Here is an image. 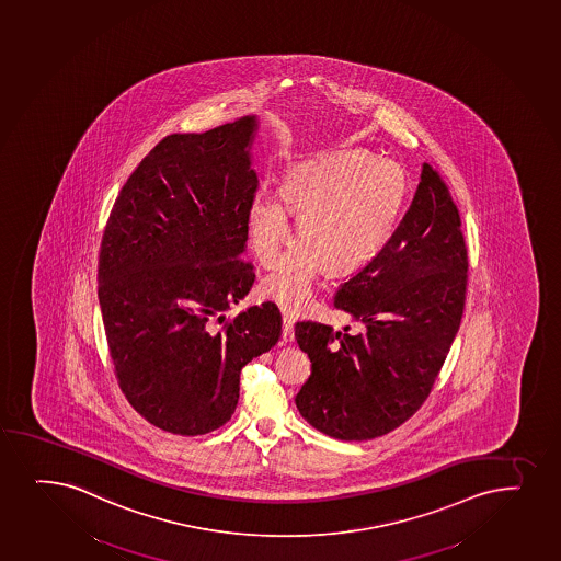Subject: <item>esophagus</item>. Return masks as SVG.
I'll return each mask as SVG.
<instances>
[{"mask_svg": "<svg viewBox=\"0 0 561 561\" xmlns=\"http://www.w3.org/2000/svg\"><path fill=\"white\" fill-rule=\"evenodd\" d=\"M283 341H294V320L288 314L283 316Z\"/></svg>", "mask_w": 561, "mask_h": 561, "instance_id": "34e87169", "label": "esophagus"}]
</instances>
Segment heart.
Listing matches in <instances>:
<instances>
[{"label": "heart", "instance_id": "heart-1", "mask_svg": "<svg viewBox=\"0 0 561 561\" xmlns=\"http://www.w3.org/2000/svg\"><path fill=\"white\" fill-rule=\"evenodd\" d=\"M407 198V175L387 159L363 151H342L291 168L280 194L262 188L249 209L252 252L273 270L291 228L288 211L297 213V241L277 273L262 283L264 296L283 309L301 312L323 267L344 275L370 262L383 249Z\"/></svg>", "mask_w": 561, "mask_h": 561}]
</instances>
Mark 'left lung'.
<instances>
[{"mask_svg": "<svg viewBox=\"0 0 561 561\" xmlns=\"http://www.w3.org/2000/svg\"><path fill=\"white\" fill-rule=\"evenodd\" d=\"M468 251L442 175L423 164L412 206L370 264L342 284L335 307L359 333L297 322L312 373L296 404L316 431L365 442L407 423L431 394L466 304Z\"/></svg>", "mask_w": 561, "mask_h": 561, "instance_id": "left-lung-1", "label": "left lung"}]
</instances>
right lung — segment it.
I'll return each instance as SVG.
<instances>
[{"label":"right lung","instance_id":"add662e5","mask_svg":"<svg viewBox=\"0 0 561 561\" xmlns=\"http://www.w3.org/2000/svg\"><path fill=\"white\" fill-rule=\"evenodd\" d=\"M254 116L170 135L123 185L99 251V305L117 386L162 431L232 417L239 374L280 339L275 304L225 318L254 284L243 257L257 178Z\"/></svg>","mask_w":561,"mask_h":561}]
</instances>
